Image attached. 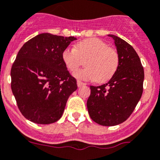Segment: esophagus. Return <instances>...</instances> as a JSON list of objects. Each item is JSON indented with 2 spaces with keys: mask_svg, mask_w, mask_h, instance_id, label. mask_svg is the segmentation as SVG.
<instances>
[{
  "mask_svg": "<svg viewBox=\"0 0 160 160\" xmlns=\"http://www.w3.org/2000/svg\"><path fill=\"white\" fill-rule=\"evenodd\" d=\"M77 85L78 87H81V86H85V85H86V83L82 82H81V81H77Z\"/></svg>",
  "mask_w": 160,
  "mask_h": 160,
  "instance_id": "obj_1",
  "label": "esophagus"
}]
</instances>
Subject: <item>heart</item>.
<instances>
[{
	"mask_svg": "<svg viewBox=\"0 0 160 160\" xmlns=\"http://www.w3.org/2000/svg\"><path fill=\"white\" fill-rule=\"evenodd\" d=\"M86 59V68L73 73L79 80L105 82L112 78L119 65L117 51L98 38L83 39L76 43L75 48L67 47L62 53V62L70 71L75 70Z\"/></svg>",
	"mask_w": 160,
	"mask_h": 160,
	"instance_id": "1",
	"label": "heart"
}]
</instances>
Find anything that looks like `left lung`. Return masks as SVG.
<instances>
[{
  "mask_svg": "<svg viewBox=\"0 0 160 160\" xmlns=\"http://www.w3.org/2000/svg\"><path fill=\"white\" fill-rule=\"evenodd\" d=\"M114 39L119 65L109 82L90 86L87 109L91 119L103 126L121 124L130 117L143 93L144 71L134 48L124 39L109 35Z\"/></svg>",
  "mask_w": 160,
  "mask_h": 160,
  "instance_id": "obj_1",
  "label": "left lung"
}]
</instances>
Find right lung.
<instances>
[{
    "instance_id": "add662e5",
    "label": "right lung",
    "mask_w": 160,
    "mask_h": 160,
    "mask_svg": "<svg viewBox=\"0 0 160 160\" xmlns=\"http://www.w3.org/2000/svg\"><path fill=\"white\" fill-rule=\"evenodd\" d=\"M42 33L19 51L11 69V88L22 115L32 122L48 124L61 118L77 81L62 59L63 50L75 40Z\"/></svg>"
}]
</instances>
